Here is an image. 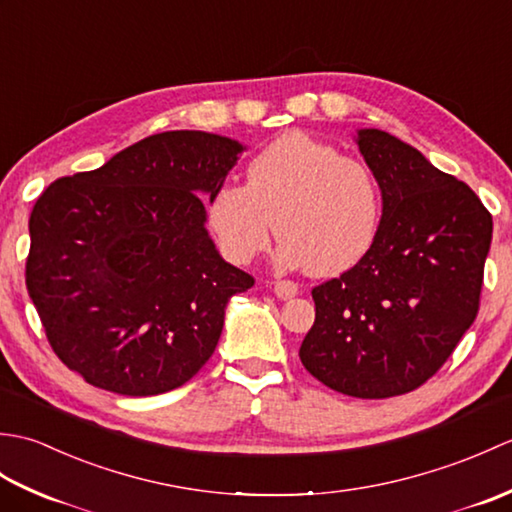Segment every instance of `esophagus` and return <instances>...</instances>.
Listing matches in <instances>:
<instances>
[{"instance_id":"1","label":"esophagus","mask_w":512,"mask_h":512,"mask_svg":"<svg viewBox=\"0 0 512 512\" xmlns=\"http://www.w3.org/2000/svg\"><path fill=\"white\" fill-rule=\"evenodd\" d=\"M273 292L279 297V299H292L299 295V286L295 284V281H275L273 284Z\"/></svg>"}]
</instances>
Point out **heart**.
<instances>
[{
	"label": "heart",
	"instance_id": "obj_1",
	"mask_svg": "<svg viewBox=\"0 0 512 512\" xmlns=\"http://www.w3.org/2000/svg\"><path fill=\"white\" fill-rule=\"evenodd\" d=\"M383 200L361 160L303 132H288L250 160L246 184L224 180L206 202L222 255L248 264L284 233L277 264L339 275L372 250Z\"/></svg>",
	"mask_w": 512,
	"mask_h": 512
}]
</instances>
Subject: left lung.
<instances>
[{
    "instance_id": "8db88e82",
    "label": "left lung",
    "mask_w": 512,
    "mask_h": 512,
    "mask_svg": "<svg viewBox=\"0 0 512 512\" xmlns=\"http://www.w3.org/2000/svg\"><path fill=\"white\" fill-rule=\"evenodd\" d=\"M356 143L383 195L380 228L361 262L312 290L299 356L334 391L389 398L427 383L471 328L493 217L400 138L358 129Z\"/></svg>"
}]
</instances>
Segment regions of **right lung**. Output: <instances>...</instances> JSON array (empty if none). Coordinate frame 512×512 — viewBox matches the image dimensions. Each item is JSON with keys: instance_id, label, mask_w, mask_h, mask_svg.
Here are the masks:
<instances>
[{"instance_id": "obj_1", "label": "right lung", "mask_w": 512, "mask_h": 512, "mask_svg": "<svg viewBox=\"0 0 512 512\" xmlns=\"http://www.w3.org/2000/svg\"><path fill=\"white\" fill-rule=\"evenodd\" d=\"M233 138L162 132L54 180L30 213L26 288L63 365L123 396L187 383L255 279L220 257L204 198L235 167Z\"/></svg>"}]
</instances>
